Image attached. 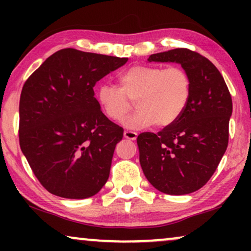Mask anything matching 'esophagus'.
Returning <instances> with one entry per match:
<instances>
[{
  "mask_svg": "<svg viewBox=\"0 0 251 251\" xmlns=\"http://www.w3.org/2000/svg\"><path fill=\"white\" fill-rule=\"evenodd\" d=\"M123 136H125V138L129 139V140H136L138 133L135 131H129V130H126V131L123 132Z\"/></svg>",
  "mask_w": 251,
  "mask_h": 251,
  "instance_id": "34e87169",
  "label": "esophagus"
}]
</instances>
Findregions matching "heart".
<instances>
[{
    "instance_id": "b5f03b06",
    "label": "heart",
    "mask_w": 251,
    "mask_h": 251,
    "mask_svg": "<svg viewBox=\"0 0 251 251\" xmlns=\"http://www.w3.org/2000/svg\"><path fill=\"white\" fill-rule=\"evenodd\" d=\"M119 82L120 88L101 83L96 98L102 113L115 122L125 119L131 107L130 100H135L137 111L123 121L129 129L174 125L191 99V76L178 66H133L120 75Z\"/></svg>"
}]
</instances>
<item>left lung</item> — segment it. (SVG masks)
<instances>
[{
	"instance_id": "1",
	"label": "left lung",
	"mask_w": 251,
	"mask_h": 251,
	"mask_svg": "<svg viewBox=\"0 0 251 251\" xmlns=\"http://www.w3.org/2000/svg\"><path fill=\"white\" fill-rule=\"evenodd\" d=\"M147 61L179 64L190 74L192 94L177 122L138 136L140 166L162 193L190 194L210 179L227 149L231 95L215 65L194 51L174 49L151 54Z\"/></svg>"
}]
</instances>
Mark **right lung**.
I'll return each mask as SVG.
<instances>
[{"instance_id":"right-lung-1","label":"right lung","mask_w":251,"mask_h":251,"mask_svg":"<svg viewBox=\"0 0 251 251\" xmlns=\"http://www.w3.org/2000/svg\"><path fill=\"white\" fill-rule=\"evenodd\" d=\"M126 61L68 48L47 58L24 84L20 149L50 193L87 199L107 181L123 129L100 111L94 87Z\"/></svg>"}]
</instances>
